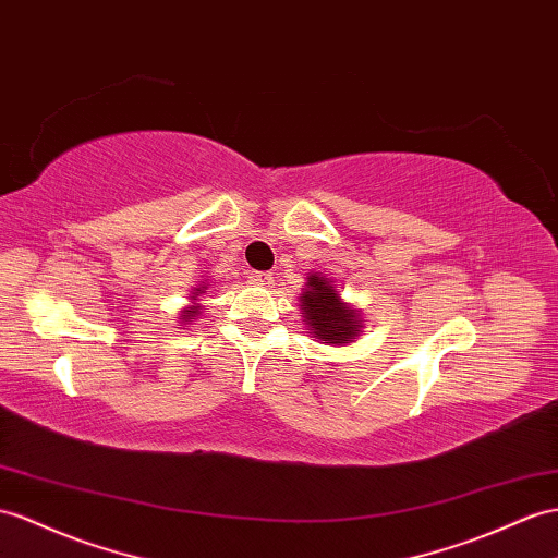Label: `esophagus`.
I'll return each mask as SVG.
<instances>
[{
	"label": "esophagus",
	"mask_w": 558,
	"mask_h": 558,
	"mask_svg": "<svg viewBox=\"0 0 558 558\" xmlns=\"http://www.w3.org/2000/svg\"><path fill=\"white\" fill-rule=\"evenodd\" d=\"M250 280L254 284H259V288H274V276L262 274V270H254V274H250Z\"/></svg>",
	"instance_id": "obj_1"
}]
</instances>
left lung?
Masks as SVG:
<instances>
[{"label":"left lung","mask_w":558,"mask_h":558,"mask_svg":"<svg viewBox=\"0 0 558 558\" xmlns=\"http://www.w3.org/2000/svg\"><path fill=\"white\" fill-rule=\"evenodd\" d=\"M302 306L306 311V325L313 327L311 335H316L325 344H349L361 332L359 313L341 304L339 294L332 290L327 278H308V290L302 294Z\"/></svg>","instance_id":"8db88e82"}]
</instances>
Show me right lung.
Instances as JSON below:
<instances>
[{
    "label": "right lung",
    "instance_id": "add662e5",
    "mask_svg": "<svg viewBox=\"0 0 558 558\" xmlns=\"http://www.w3.org/2000/svg\"><path fill=\"white\" fill-rule=\"evenodd\" d=\"M203 290H205V288H203ZM203 290L197 288V292H199V294H203ZM197 308H199V306H193V308H189V311H183L181 320H193V316H197Z\"/></svg>",
    "mask_w": 558,
    "mask_h": 558
}]
</instances>
